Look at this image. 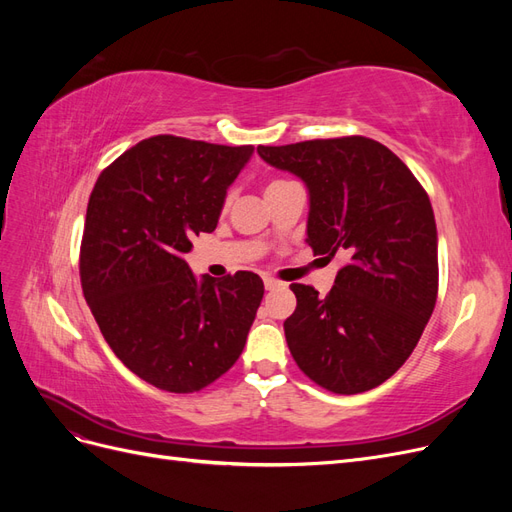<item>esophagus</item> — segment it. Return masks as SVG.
I'll use <instances>...</instances> for the list:
<instances>
[{
	"mask_svg": "<svg viewBox=\"0 0 512 512\" xmlns=\"http://www.w3.org/2000/svg\"><path fill=\"white\" fill-rule=\"evenodd\" d=\"M280 286H282V282L273 280V277H265V288L267 290H275V288H280Z\"/></svg>",
	"mask_w": 512,
	"mask_h": 512,
	"instance_id": "1",
	"label": "esophagus"
}]
</instances>
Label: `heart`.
Wrapping results in <instances>:
<instances>
[{"instance_id": "heart-1", "label": "heart", "mask_w": 512, "mask_h": 512, "mask_svg": "<svg viewBox=\"0 0 512 512\" xmlns=\"http://www.w3.org/2000/svg\"><path fill=\"white\" fill-rule=\"evenodd\" d=\"M284 183H288L286 179H273V181H269L267 183V190H265V194H269V192H273V190H277V188H282ZM224 205H228V198L224 200Z\"/></svg>"}]
</instances>
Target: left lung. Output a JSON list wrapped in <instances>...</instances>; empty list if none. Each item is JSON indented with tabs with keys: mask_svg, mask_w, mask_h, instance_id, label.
<instances>
[{
	"mask_svg": "<svg viewBox=\"0 0 512 512\" xmlns=\"http://www.w3.org/2000/svg\"><path fill=\"white\" fill-rule=\"evenodd\" d=\"M260 158L309 190L307 243L342 256L320 297L292 284L297 309L284 322L292 359L337 395L376 389L408 361L438 299V232L412 170L367 136L258 147Z\"/></svg>",
	"mask_w": 512,
	"mask_h": 512,
	"instance_id": "left-lung-1",
	"label": "left lung"
}]
</instances>
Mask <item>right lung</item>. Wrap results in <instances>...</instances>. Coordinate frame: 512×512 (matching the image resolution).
<instances>
[{"mask_svg": "<svg viewBox=\"0 0 512 512\" xmlns=\"http://www.w3.org/2000/svg\"><path fill=\"white\" fill-rule=\"evenodd\" d=\"M252 151L151 136L108 164L89 196L83 294L117 359L156 389H205L243 352L262 280L237 271L198 284L185 254L218 226L228 185Z\"/></svg>", "mask_w": 512, "mask_h": 512, "instance_id": "add662e5", "label": "right lung"}]
</instances>
